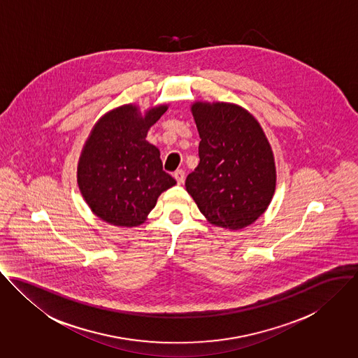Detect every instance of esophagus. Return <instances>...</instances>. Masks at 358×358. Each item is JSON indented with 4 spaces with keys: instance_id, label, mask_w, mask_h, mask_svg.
<instances>
[{
    "instance_id": "esophagus-1",
    "label": "esophagus",
    "mask_w": 358,
    "mask_h": 358,
    "mask_svg": "<svg viewBox=\"0 0 358 358\" xmlns=\"http://www.w3.org/2000/svg\"><path fill=\"white\" fill-rule=\"evenodd\" d=\"M174 178L177 180V182L181 185V184H184V180H185V171L184 170H181V169H178V170H176L174 171Z\"/></svg>"
}]
</instances>
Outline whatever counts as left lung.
Wrapping results in <instances>:
<instances>
[{
	"label": "left lung",
	"instance_id": "1",
	"mask_svg": "<svg viewBox=\"0 0 358 358\" xmlns=\"http://www.w3.org/2000/svg\"><path fill=\"white\" fill-rule=\"evenodd\" d=\"M198 167L185 187L200 213L214 225L240 229L269 206L276 187L271 145L255 118L227 103H195Z\"/></svg>",
	"mask_w": 358,
	"mask_h": 358
}]
</instances>
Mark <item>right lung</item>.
Returning a JSON list of instances; mask_svg holds the SVG:
<instances>
[{"instance_id": "1", "label": "right lung", "mask_w": 358, "mask_h": 358, "mask_svg": "<svg viewBox=\"0 0 358 358\" xmlns=\"http://www.w3.org/2000/svg\"><path fill=\"white\" fill-rule=\"evenodd\" d=\"M159 106L141 117L123 106L97 122L78 164L80 194L101 220L118 227L140 225L160 194L176 184L163 170L159 150L145 137L166 113Z\"/></svg>"}]
</instances>
